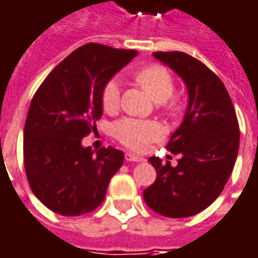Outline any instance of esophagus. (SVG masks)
Listing matches in <instances>:
<instances>
[{"label": "esophagus", "instance_id": "1", "mask_svg": "<svg viewBox=\"0 0 258 258\" xmlns=\"http://www.w3.org/2000/svg\"><path fill=\"white\" fill-rule=\"evenodd\" d=\"M124 158L127 162H144L145 158H142L140 155H135V154H131V152H127V154L124 155Z\"/></svg>", "mask_w": 258, "mask_h": 258}]
</instances>
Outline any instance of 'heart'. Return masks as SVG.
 <instances>
[{"label": "heart", "mask_w": 258, "mask_h": 258, "mask_svg": "<svg viewBox=\"0 0 258 258\" xmlns=\"http://www.w3.org/2000/svg\"><path fill=\"white\" fill-rule=\"evenodd\" d=\"M135 79L155 102L163 106L167 114L176 116L180 110L179 99L172 96L174 92V81L166 68L151 66L141 70ZM121 85L116 78L110 79L102 92V104L106 111L116 110L120 104ZM113 135L130 149L144 151L149 144L163 137V127L154 120H141L134 117H124L113 124Z\"/></svg>", "instance_id": "1"}]
</instances>
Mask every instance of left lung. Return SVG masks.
<instances>
[{
  "instance_id": "8db88e82",
  "label": "left lung",
  "mask_w": 258,
  "mask_h": 258,
  "mask_svg": "<svg viewBox=\"0 0 258 258\" xmlns=\"http://www.w3.org/2000/svg\"><path fill=\"white\" fill-rule=\"evenodd\" d=\"M156 60L184 81L188 104L167 151L179 155L177 166L149 158L156 180L144 200L167 218H187L210 207L229 179L239 151V123L229 93L208 67L181 51H156Z\"/></svg>"
}]
</instances>
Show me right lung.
Returning <instances> with one entry per match:
<instances>
[{
  "label": "right lung",
  "mask_w": 258,
  "mask_h": 258,
  "mask_svg": "<svg viewBox=\"0 0 258 258\" xmlns=\"http://www.w3.org/2000/svg\"><path fill=\"white\" fill-rule=\"evenodd\" d=\"M137 55L135 50L89 43L48 74L36 91L23 130V162L36 197L55 214L78 217L103 203L121 167L116 148L92 151L82 138L103 114L104 85Z\"/></svg>",
  "instance_id": "right-lung-1"
}]
</instances>
